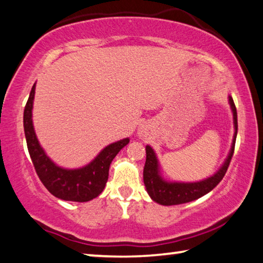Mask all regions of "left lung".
<instances>
[{"mask_svg":"<svg viewBox=\"0 0 263 263\" xmlns=\"http://www.w3.org/2000/svg\"><path fill=\"white\" fill-rule=\"evenodd\" d=\"M229 101L231 105V109L233 111V122L235 129L233 142H232L230 154L229 156H227L225 163H223L220 169H219L213 176H211V177L195 183L166 182V180L161 177L160 165H158V161L154 149L150 147V145L145 147L147 160H145L143 169V182L145 187H147V192L149 193L150 198H152L154 201L165 206L189 203V201L196 200L198 198L205 196L206 193L212 191L213 189L221 182V179L223 178V176H225L227 169H229L232 156H233L234 154L236 133H238V115H236V108L232 97H229Z\"/></svg>","mask_w":263,"mask_h":263,"instance_id":"8db88e82","label":"left lung"}]
</instances>
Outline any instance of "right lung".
<instances>
[{
  "mask_svg": "<svg viewBox=\"0 0 263 263\" xmlns=\"http://www.w3.org/2000/svg\"><path fill=\"white\" fill-rule=\"evenodd\" d=\"M34 89L36 84H33L25 105L23 124L28 150L38 177L51 195L59 199L79 203L92 200L103 191L108 179L110 163L120 150L129 143V139L127 137L107 145L89 164L79 169H64L58 166L47 157L34 133L32 124Z\"/></svg>",
  "mask_w": 263,
  "mask_h": 263,
  "instance_id": "1",
  "label": "right lung"
}]
</instances>
